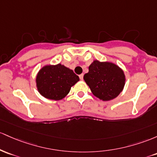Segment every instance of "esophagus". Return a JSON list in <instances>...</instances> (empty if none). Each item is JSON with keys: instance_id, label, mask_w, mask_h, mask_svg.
Listing matches in <instances>:
<instances>
[{"instance_id": "1", "label": "esophagus", "mask_w": 157, "mask_h": 157, "mask_svg": "<svg viewBox=\"0 0 157 157\" xmlns=\"http://www.w3.org/2000/svg\"><path fill=\"white\" fill-rule=\"evenodd\" d=\"M83 78H84V74H81V75H79V78H80L81 80H83Z\"/></svg>"}]
</instances>
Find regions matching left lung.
<instances>
[{
    "label": "left lung",
    "instance_id": "obj_1",
    "mask_svg": "<svg viewBox=\"0 0 157 157\" xmlns=\"http://www.w3.org/2000/svg\"><path fill=\"white\" fill-rule=\"evenodd\" d=\"M84 79L95 96L103 101H109L117 97L122 91L125 76L117 65L94 61L89 67V72L84 75Z\"/></svg>",
    "mask_w": 157,
    "mask_h": 157
}]
</instances>
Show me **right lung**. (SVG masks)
<instances>
[{
  "instance_id": "add662e5",
  "label": "right lung",
  "mask_w": 157,
  "mask_h": 157,
  "mask_svg": "<svg viewBox=\"0 0 157 157\" xmlns=\"http://www.w3.org/2000/svg\"><path fill=\"white\" fill-rule=\"evenodd\" d=\"M79 81L73 70L64 65H48L40 70L37 75V87L45 98L60 100L70 92L72 86Z\"/></svg>"
}]
</instances>
